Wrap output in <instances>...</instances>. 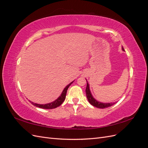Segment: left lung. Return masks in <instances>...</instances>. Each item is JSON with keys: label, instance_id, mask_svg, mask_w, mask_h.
Masks as SVG:
<instances>
[{"label": "left lung", "instance_id": "obj_1", "mask_svg": "<svg viewBox=\"0 0 148 148\" xmlns=\"http://www.w3.org/2000/svg\"><path fill=\"white\" fill-rule=\"evenodd\" d=\"M122 49H123V51H124L123 47H122ZM86 93L87 99H88V101L89 102V103H90L92 106L97 107V108L104 109V108H107V107H109L113 106L115 104V103H107V104H106V103H101V102L97 101L96 99H94L92 96L91 95L90 90H89V84L88 83V82H87V86H86Z\"/></svg>", "mask_w": 148, "mask_h": 148}]
</instances>
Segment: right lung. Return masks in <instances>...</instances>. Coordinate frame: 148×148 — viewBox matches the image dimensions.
Returning <instances> with one entry per match:
<instances>
[{
  "label": "right lung",
  "instance_id": "1",
  "mask_svg": "<svg viewBox=\"0 0 148 148\" xmlns=\"http://www.w3.org/2000/svg\"><path fill=\"white\" fill-rule=\"evenodd\" d=\"M73 82L70 83L69 85H67V86L64 89V91H63V92H62L61 96L59 98H58L57 99H56L55 101H53L51 103H49V104H46L43 105V104H36V103L33 102H31V101L30 102L33 106H34L36 107H39V108L46 109H51L56 108V107L60 106L62 104V103H63V102L65 101V97H66V92H67V89H68L69 86H70L71 84H72Z\"/></svg>",
  "mask_w": 148,
  "mask_h": 148
}]
</instances>
